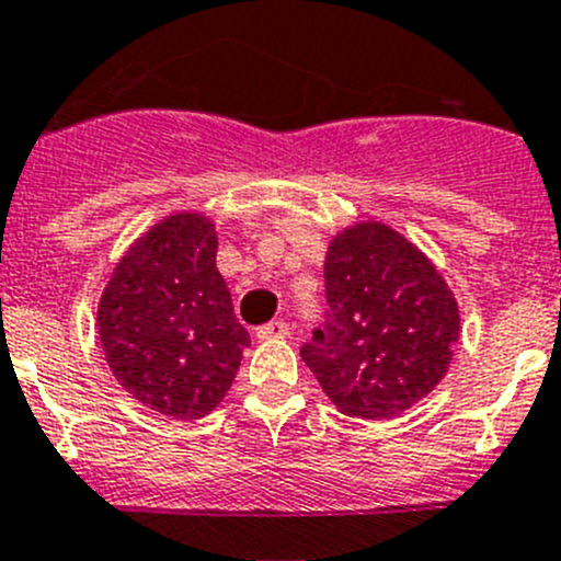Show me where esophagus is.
I'll return each mask as SVG.
<instances>
[{"mask_svg":"<svg viewBox=\"0 0 561 561\" xmlns=\"http://www.w3.org/2000/svg\"><path fill=\"white\" fill-rule=\"evenodd\" d=\"M257 336L260 339H285L290 336V325L285 320H271L265 325L257 328Z\"/></svg>","mask_w":561,"mask_h":561,"instance_id":"obj_1","label":"esophagus"}]
</instances>
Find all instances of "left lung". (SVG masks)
I'll return each instance as SVG.
<instances>
[{
  "mask_svg": "<svg viewBox=\"0 0 561 561\" xmlns=\"http://www.w3.org/2000/svg\"><path fill=\"white\" fill-rule=\"evenodd\" d=\"M325 301L301 358L339 410L382 421L439 386L458 339L456 298L396 230L364 222L333 239Z\"/></svg>",
  "mask_w": 561,
  "mask_h": 561,
  "instance_id": "1",
  "label": "left lung"
}]
</instances>
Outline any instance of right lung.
<instances>
[{
  "instance_id": "obj_1",
  "label": "right lung",
  "mask_w": 561,
  "mask_h": 561,
  "mask_svg": "<svg viewBox=\"0 0 561 561\" xmlns=\"http://www.w3.org/2000/svg\"><path fill=\"white\" fill-rule=\"evenodd\" d=\"M100 342L118 386L171 417H201L222 401L249 333L217 271V233L197 214L162 219L107 282Z\"/></svg>"
}]
</instances>
